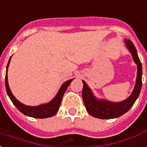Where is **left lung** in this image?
Returning <instances> with one entry per match:
<instances>
[{"label":"left lung","instance_id":"left-lung-1","mask_svg":"<svg viewBox=\"0 0 147 147\" xmlns=\"http://www.w3.org/2000/svg\"><path fill=\"white\" fill-rule=\"evenodd\" d=\"M124 43L127 50L131 53L134 63H136L137 67L136 84L134 90L129 97L124 100L120 102H112L105 99L97 98L86 82L82 80L84 84V87L82 90V98L86 111L92 117L99 119L117 118L126 113L133 107L140 95L142 87V64L133 42L129 39H125Z\"/></svg>","mask_w":147,"mask_h":147}]
</instances>
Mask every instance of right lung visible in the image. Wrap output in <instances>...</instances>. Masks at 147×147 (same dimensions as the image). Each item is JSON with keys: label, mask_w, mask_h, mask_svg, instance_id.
<instances>
[{"label": "right lung", "mask_w": 147, "mask_h": 147, "mask_svg": "<svg viewBox=\"0 0 147 147\" xmlns=\"http://www.w3.org/2000/svg\"><path fill=\"white\" fill-rule=\"evenodd\" d=\"M11 57H12V56L9 59L8 63H7V65L6 76H5V86H6L7 94L11 99V100L12 101V103L14 104L16 107L18 108V110H20V112L22 113L23 114L28 116V117L44 119V118H47V117H51L54 116L58 111V110H59L63 94L67 90L70 83L72 82V80L74 78L68 80L66 82H64L61 85V88L59 89L57 94H56V96L48 103H42V104L38 106L25 105L24 103H20V101L15 98V96H13L11 89H10V87H9L8 80H7V70H8V67L9 64H10V62H11Z\"/></svg>", "instance_id": "obj_1"}]
</instances>
